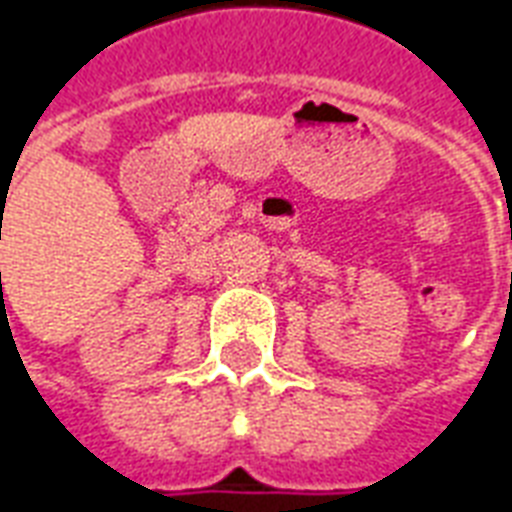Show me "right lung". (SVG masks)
I'll use <instances>...</instances> for the list:
<instances>
[{"label": "right lung", "instance_id": "right-lung-1", "mask_svg": "<svg viewBox=\"0 0 512 512\" xmlns=\"http://www.w3.org/2000/svg\"><path fill=\"white\" fill-rule=\"evenodd\" d=\"M0 276H2V274H0Z\"/></svg>", "mask_w": 512, "mask_h": 512}]
</instances>
